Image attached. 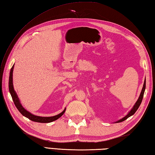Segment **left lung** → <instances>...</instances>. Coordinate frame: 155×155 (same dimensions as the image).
<instances>
[{
	"instance_id": "1",
	"label": "left lung",
	"mask_w": 155,
	"mask_h": 155,
	"mask_svg": "<svg viewBox=\"0 0 155 155\" xmlns=\"http://www.w3.org/2000/svg\"><path fill=\"white\" fill-rule=\"evenodd\" d=\"M145 86H146V81L145 80V82H144V84H143V88H142V91H141V94H140V96L139 97V98L137 100V101L136 102V103L135 104L134 106L133 107V108L131 110V111H129V112L127 114V116H125L124 117H123L122 119H121V120H118L117 121H116V123H120V122H121V121H125V120H127V119L128 117H129L130 116H133L135 112L137 110V109L139 108V107L140 106V104H141V102H142V100H143V95H144V92H145Z\"/></svg>"
}]
</instances>
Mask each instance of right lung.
<instances>
[{
	"label": "right lung",
	"instance_id": "1",
	"mask_svg": "<svg viewBox=\"0 0 155 155\" xmlns=\"http://www.w3.org/2000/svg\"><path fill=\"white\" fill-rule=\"evenodd\" d=\"M14 66L10 69V77H9V84H8V87H9V91L10 94H11V96L13 100V102L15 104L16 107H17V109L18 110V111L21 113V114H22L24 116L28 118L29 120H30L33 121L35 122H39V123H50V122H52L53 121L57 120V119H59L60 117H61L63 115V114L65 111L66 109H64L62 112L60 113L59 114L57 115V116H51V117H41V116H35V115L31 114L30 112H29L28 111H27L26 109H24L23 106H21V104H20V102L19 100L18 97L17 96V94L16 92L14 91V86H13V82H12V73H13V69H14Z\"/></svg>",
	"mask_w": 155,
	"mask_h": 155
}]
</instances>
